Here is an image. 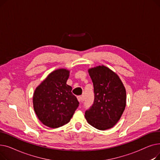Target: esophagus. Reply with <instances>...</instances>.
I'll use <instances>...</instances> for the list:
<instances>
[{"mask_svg":"<svg viewBox=\"0 0 160 160\" xmlns=\"http://www.w3.org/2000/svg\"><path fill=\"white\" fill-rule=\"evenodd\" d=\"M77 98H78V100L80 102H82L83 101V98H82V96H78Z\"/></svg>","mask_w":160,"mask_h":160,"instance_id":"34e87169","label":"esophagus"}]
</instances>
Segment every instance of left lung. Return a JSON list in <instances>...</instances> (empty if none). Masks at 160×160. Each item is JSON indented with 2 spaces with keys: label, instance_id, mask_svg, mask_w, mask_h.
Segmentation results:
<instances>
[{
  "label": "left lung",
  "instance_id": "1",
  "mask_svg": "<svg viewBox=\"0 0 160 160\" xmlns=\"http://www.w3.org/2000/svg\"><path fill=\"white\" fill-rule=\"evenodd\" d=\"M89 74L93 83L94 101L85 112L86 119L97 129L111 128L125 109V88L118 76L105 66L90 69Z\"/></svg>",
  "mask_w": 160,
  "mask_h": 160
}]
</instances>
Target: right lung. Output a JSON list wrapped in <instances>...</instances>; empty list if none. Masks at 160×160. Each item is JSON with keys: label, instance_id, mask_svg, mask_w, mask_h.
Listing matches in <instances>:
<instances>
[{"label": "right lung", "instance_id": "obj_1", "mask_svg": "<svg viewBox=\"0 0 160 160\" xmlns=\"http://www.w3.org/2000/svg\"><path fill=\"white\" fill-rule=\"evenodd\" d=\"M69 71H54L36 88L33 97L34 111L39 121L50 128H56L68 123L79 102L66 82Z\"/></svg>", "mask_w": 160, "mask_h": 160}]
</instances>
